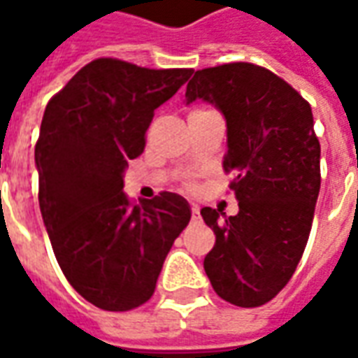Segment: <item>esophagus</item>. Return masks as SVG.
Returning a JSON list of instances; mask_svg holds the SVG:
<instances>
[{"label": "esophagus", "instance_id": "34e87169", "mask_svg": "<svg viewBox=\"0 0 358 358\" xmlns=\"http://www.w3.org/2000/svg\"><path fill=\"white\" fill-rule=\"evenodd\" d=\"M192 218H194V220H199V218H201V215H199V209H197V207H192Z\"/></svg>", "mask_w": 358, "mask_h": 358}]
</instances>
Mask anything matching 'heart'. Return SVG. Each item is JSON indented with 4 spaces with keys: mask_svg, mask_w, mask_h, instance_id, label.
<instances>
[{
    "mask_svg": "<svg viewBox=\"0 0 358 358\" xmlns=\"http://www.w3.org/2000/svg\"><path fill=\"white\" fill-rule=\"evenodd\" d=\"M194 110H203V109H194ZM194 110H192V113H194Z\"/></svg>",
    "mask_w": 358,
    "mask_h": 358,
    "instance_id": "heart-1",
    "label": "heart"
}]
</instances>
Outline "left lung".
Returning a JSON list of instances; mask_svg holds the SVG:
<instances>
[{"label": "left lung", "instance_id": "obj_1", "mask_svg": "<svg viewBox=\"0 0 358 358\" xmlns=\"http://www.w3.org/2000/svg\"><path fill=\"white\" fill-rule=\"evenodd\" d=\"M187 103H215L228 126L224 172L240 213L203 207L217 236L203 266L236 307H261L292 280L308 241L320 192V141L310 105L264 66L226 63L187 82Z\"/></svg>", "mask_w": 358, "mask_h": 358}]
</instances>
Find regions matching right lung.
I'll return each mask as SVG.
<instances>
[{
	"label": "right lung",
	"mask_w": 358,
	"mask_h": 358,
	"mask_svg": "<svg viewBox=\"0 0 358 358\" xmlns=\"http://www.w3.org/2000/svg\"><path fill=\"white\" fill-rule=\"evenodd\" d=\"M192 69H145L99 57L82 66L43 113L36 141L38 199L59 266L95 307L124 313L151 299L192 210L161 192L140 205L124 169L145 149L155 109Z\"/></svg>",
	"instance_id": "add662e5"
}]
</instances>
